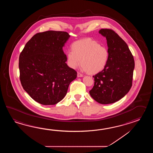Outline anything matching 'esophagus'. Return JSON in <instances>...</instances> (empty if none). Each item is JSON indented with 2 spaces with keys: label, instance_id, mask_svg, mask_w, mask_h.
<instances>
[{
  "label": "esophagus",
  "instance_id": "1",
  "mask_svg": "<svg viewBox=\"0 0 153 153\" xmlns=\"http://www.w3.org/2000/svg\"><path fill=\"white\" fill-rule=\"evenodd\" d=\"M77 76H78V78H79V77H82L83 75L81 74V73L78 72V73H77Z\"/></svg>",
  "mask_w": 153,
  "mask_h": 153
}]
</instances>
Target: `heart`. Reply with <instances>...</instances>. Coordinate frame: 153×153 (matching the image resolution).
Here are the masks:
<instances>
[{"label": "heart", "mask_w": 153, "mask_h": 153, "mask_svg": "<svg viewBox=\"0 0 153 153\" xmlns=\"http://www.w3.org/2000/svg\"><path fill=\"white\" fill-rule=\"evenodd\" d=\"M71 51L67 53V63L72 69H76L80 63L81 68L88 74H95L104 69L109 60L107 48L90 38L75 42Z\"/></svg>", "instance_id": "heart-1"}]
</instances>
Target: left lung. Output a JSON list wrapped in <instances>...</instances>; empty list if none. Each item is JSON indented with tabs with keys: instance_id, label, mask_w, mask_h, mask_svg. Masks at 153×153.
Instances as JSON below:
<instances>
[{
	"instance_id": "1",
	"label": "left lung",
	"mask_w": 153,
	"mask_h": 153,
	"mask_svg": "<svg viewBox=\"0 0 153 153\" xmlns=\"http://www.w3.org/2000/svg\"><path fill=\"white\" fill-rule=\"evenodd\" d=\"M99 33L107 39L109 60L105 68L93 76L94 86L89 92L98 103L111 104L130 91L134 61L127 44L113 30L101 29Z\"/></svg>"
}]
</instances>
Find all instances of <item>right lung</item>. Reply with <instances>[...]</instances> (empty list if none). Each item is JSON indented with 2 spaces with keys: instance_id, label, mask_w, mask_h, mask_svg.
Returning <instances> with one entry per match:
<instances>
[{
  "instance_id": "1",
  "label": "right lung",
  "mask_w": 153,
  "mask_h": 153,
  "mask_svg": "<svg viewBox=\"0 0 153 153\" xmlns=\"http://www.w3.org/2000/svg\"><path fill=\"white\" fill-rule=\"evenodd\" d=\"M68 33L49 30L33 36L20 54L19 69L23 89L43 105H54L65 97L77 73L69 67L63 47Z\"/></svg>"
}]
</instances>
